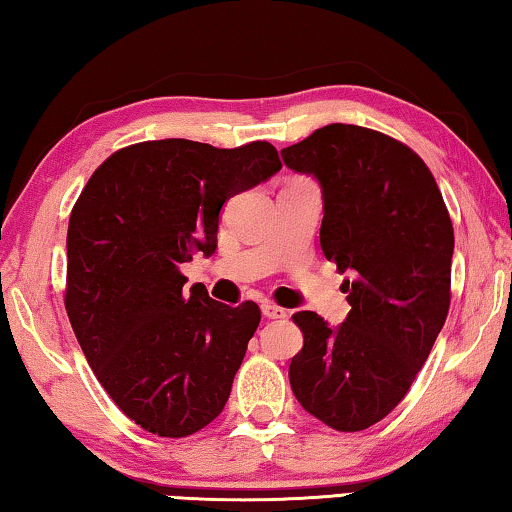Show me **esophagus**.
<instances>
[{"label": "esophagus", "instance_id": "obj_1", "mask_svg": "<svg viewBox=\"0 0 512 512\" xmlns=\"http://www.w3.org/2000/svg\"><path fill=\"white\" fill-rule=\"evenodd\" d=\"M261 310H263V315L267 319H285V317H288V310L281 308V306H276V303H270V301H265L263 306H261Z\"/></svg>", "mask_w": 512, "mask_h": 512}]
</instances>
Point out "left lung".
<instances>
[{"label":"left lung","instance_id":"obj_1","mask_svg":"<svg viewBox=\"0 0 512 512\" xmlns=\"http://www.w3.org/2000/svg\"><path fill=\"white\" fill-rule=\"evenodd\" d=\"M317 179L321 249L351 312L330 326L303 310L290 384L301 407L337 432H360L405 398L450 310L454 229L434 175L414 150L360 125L330 123L281 150Z\"/></svg>","mask_w":512,"mask_h":512}]
</instances>
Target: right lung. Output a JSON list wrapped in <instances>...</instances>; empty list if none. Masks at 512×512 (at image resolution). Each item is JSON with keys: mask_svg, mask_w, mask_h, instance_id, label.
Returning <instances> with one entry per match:
<instances>
[{"mask_svg": "<svg viewBox=\"0 0 512 512\" xmlns=\"http://www.w3.org/2000/svg\"><path fill=\"white\" fill-rule=\"evenodd\" d=\"M279 170L267 141H143L107 157L71 211V328L116 407L152 434L191 436L227 405L261 310L186 290L179 267L213 254L229 197Z\"/></svg>", "mask_w": 512, "mask_h": 512, "instance_id": "obj_1", "label": "right lung"}]
</instances>
